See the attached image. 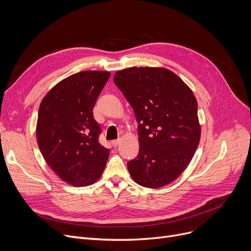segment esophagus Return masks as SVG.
I'll return each mask as SVG.
<instances>
[{
    "mask_svg": "<svg viewBox=\"0 0 251 251\" xmlns=\"http://www.w3.org/2000/svg\"><path fill=\"white\" fill-rule=\"evenodd\" d=\"M119 143H120V140H119V139L112 140V146H113V147H118Z\"/></svg>",
    "mask_w": 251,
    "mask_h": 251,
    "instance_id": "esophagus-1",
    "label": "esophagus"
}]
</instances>
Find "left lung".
I'll use <instances>...</instances> for the list:
<instances>
[{
	"mask_svg": "<svg viewBox=\"0 0 251 251\" xmlns=\"http://www.w3.org/2000/svg\"><path fill=\"white\" fill-rule=\"evenodd\" d=\"M114 83L138 122L139 153L127 164L131 177L147 188L168 185L187 168L201 140L192 90L178 75L162 67L117 71Z\"/></svg>",
	"mask_w": 251,
	"mask_h": 251,
	"instance_id": "left-lung-1",
	"label": "left lung"
}]
</instances>
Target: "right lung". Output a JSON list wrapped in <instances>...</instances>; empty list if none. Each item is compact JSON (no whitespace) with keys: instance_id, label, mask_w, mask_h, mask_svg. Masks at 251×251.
<instances>
[{"instance_id":"add662e5","label":"right lung","mask_w":251,"mask_h":251,"mask_svg":"<svg viewBox=\"0 0 251 251\" xmlns=\"http://www.w3.org/2000/svg\"><path fill=\"white\" fill-rule=\"evenodd\" d=\"M111 73L81 71L52 87L39 105L36 140L50 168L72 186L97 182L110 151L99 142L92 110Z\"/></svg>"}]
</instances>
